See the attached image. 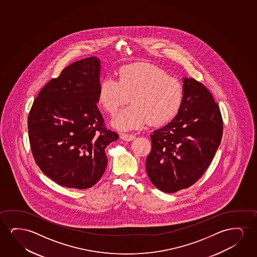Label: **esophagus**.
I'll use <instances>...</instances> for the list:
<instances>
[{
    "instance_id": "obj_1",
    "label": "esophagus",
    "mask_w": 257,
    "mask_h": 257,
    "mask_svg": "<svg viewBox=\"0 0 257 257\" xmlns=\"http://www.w3.org/2000/svg\"><path fill=\"white\" fill-rule=\"evenodd\" d=\"M120 138L124 141H132L135 139V135H134V134H120Z\"/></svg>"
}]
</instances>
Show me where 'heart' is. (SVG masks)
Returning a JSON list of instances; mask_svg holds the SVG:
<instances>
[{
	"label": "heart",
	"instance_id": "obj_1",
	"mask_svg": "<svg viewBox=\"0 0 257 257\" xmlns=\"http://www.w3.org/2000/svg\"><path fill=\"white\" fill-rule=\"evenodd\" d=\"M129 96L133 104L111 122L114 128L123 132L141 129L149 122L159 125L172 119L183 102V85L161 67L136 63L121 67L117 80L107 77L99 86V103L111 115L126 103Z\"/></svg>",
	"mask_w": 257,
	"mask_h": 257
}]
</instances>
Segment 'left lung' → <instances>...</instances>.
<instances>
[{"label": "left lung", "instance_id": "obj_1", "mask_svg": "<svg viewBox=\"0 0 257 257\" xmlns=\"http://www.w3.org/2000/svg\"><path fill=\"white\" fill-rule=\"evenodd\" d=\"M183 99L177 115L151 134L146 169L152 183L166 193L186 189L203 176L223 134L218 103L193 78L183 77Z\"/></svg>", "mask_w": 257, "mask_h": 257}]
</instances>
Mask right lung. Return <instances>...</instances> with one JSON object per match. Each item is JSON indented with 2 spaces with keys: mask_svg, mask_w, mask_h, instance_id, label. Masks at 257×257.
<instances>
[{
  "mask_svg": "<svg viewBox=\"0 0 257 257\" xmlns=\"http://www.w3.org/2000/svg\"><path fill=\"white\" fill-rule=\"evenodd\" d=\"M101 62L96 57L64 68L40 90L28 116L32 155L46 176L60 186L84 190L105 171V148L118 135L99 111Z\"/></svg>",
  "mask_w": 257,
  "mask_h": 257,
  "instance_id": "right-lung-1",
  "label": "right lung"
}]
</instances>
